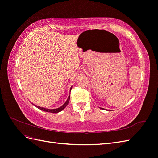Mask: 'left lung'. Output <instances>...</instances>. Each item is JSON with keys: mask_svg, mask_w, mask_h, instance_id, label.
I'll list each match as a JSON object with an SVG mask.
<instances>
[{"mask_svg": "<svg viewBox=\"0 0 158 158\" xmlns=\"http://www.w3.org/2000/svg\"><path fill=\"white\" fill-rule=\"evenodd\" d=\"M101 109H102V108H101Z\"/></svg>", "mask_w": 158, "mask_h": 158, "instance_id": "1", "label": "left lung"}]
</instances>
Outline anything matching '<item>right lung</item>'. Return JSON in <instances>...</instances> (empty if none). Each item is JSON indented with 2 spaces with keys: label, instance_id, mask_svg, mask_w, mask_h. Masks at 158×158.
I'll return each mask as SVG.
<instances>
[{
  "label": "right lung",
  "instance_id": "1",
  "mask_svg": "<svg viewBox=\"0 0 158 158\" xmlns=\"http://www.w3.org/2000/svg\"><path fill=\"white\" fill-rule=\"evenodd\" d=\"M72 89V88H71ZM70 94L69 95V96L68 98V99L66 100V102H65V103L63 105V106H62L58 108V109H45V108H43V107H38V106H36L38 109H40L41 110H42V111H46V112H49V113H59L61 111H63V110L66 107V106H67L69 102V100H70Z\"/></svg>",
  "mask_w": 158,
  "mask_h": 158
}]
</instances>
